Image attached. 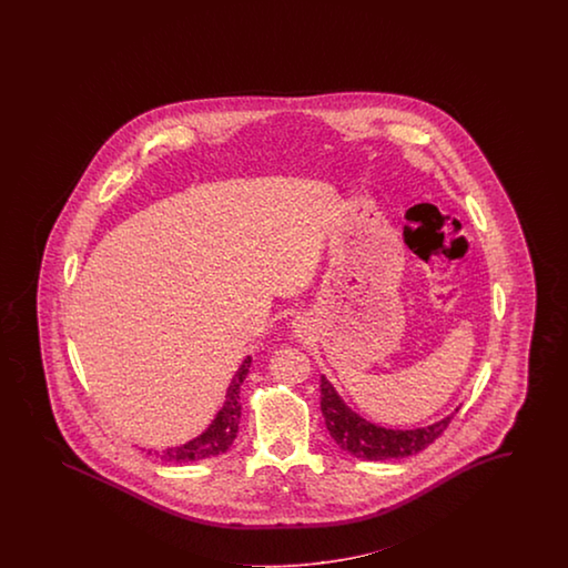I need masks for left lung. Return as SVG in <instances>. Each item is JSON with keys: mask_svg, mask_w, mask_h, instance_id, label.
<instances>
[{"mask_svg": "<svg viewBox=\"0 0 568 568\" xmlns=\"http://www.w3.org/2000/svg\"><path fill=\"white\" fill-rule=\"evenodd\" d=\"M321 410L333 442L347 454L364 460H397L430 446L446 430L449 420L460 408L427 427L385 429L354 413L335 392L331 381L321 377Z\"/></svg>", "mask_w": 568, "mask_h": 568, "instance_id": "8db88e82", "label": "left lung"}]
</instances>
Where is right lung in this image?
Listing matches in <instances>:
<instances>
[{
  "label": "right lung",
  "mask_w": 568,
  "mask_h": 568,
  "mask_svg": "<svg viewBox=\"0 0 568 568\" xmlns=\"http://www.w3.org/2000/svg\"><path fill=\"white\" fill-rule=\"evenodd\" d=\"M250 366H252V356H247L245 361L241 362L235 377L226 389L223 408L214 416V420L207 425V429L202 435L193 437L191 442L183 444V446L169 447V449H162V452H155V454L166 463H179L181 465V463H197V460L214 458V456L224 454L229 447L233 446V442L237 437V430H240L241 383L247 377Z\"/></svg>",
  "instance_id": "obj_1"
}]
</instances>
